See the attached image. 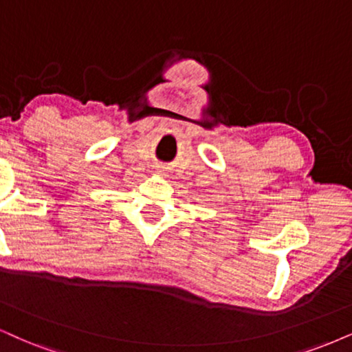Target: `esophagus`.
Wrapping results in <instances>:
<instances>
[{"mask_svg":"<svg viewBox=\"0 0 352 352\" xmlns=\"http://www.w3.org/2000/svg\"><path fill=\"white\" fill-rule=\"evenodd\" d=\"M158 171H160V173H163V171H164V169H158Z\"/></svg>","mask_w":352,"mask_h":352,"instance_id":"1","label":"esophagus"}]
</instances>
